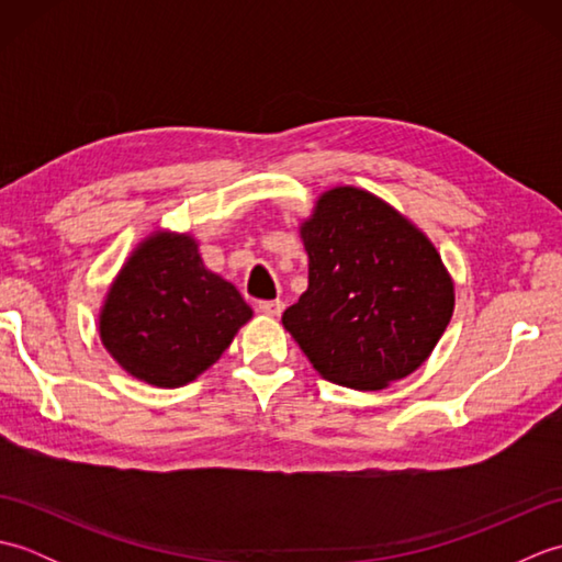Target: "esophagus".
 <instances>
[{
	"label": "esophagus",
	"instance_id": "esophagus-1",
	"mask_svg": "<svg viewBox=\"0 0 562 562\" xmlns=\"http://www.w3.org/2000/svg\"><path fill=\"white\" fill-rule=\"evenodd\" d=\"M282 308H284V304L280 300H268V302L258 304V312L266 314V316H280Z\"/></svg>",
	"mask_w": 562,
	"mask_h": 562
}]
</instances>
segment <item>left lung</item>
<instances>
[{"label": "left lung", "mask_w": 562, "mask_h": 562, "mask_svg": "<svg viewBox=\"0 0 562 562\" xmlns=\"http://www.w3.org/2000/svg\"><path fill=\"white\" fill-rule=\"evenodd\" d=\"M300 234L308 288L282 326L316 372L355 391L413 374L453 314V282L432 241L355 186L326 190Z\"/></svg>", "instance_id": "left-lung-1"}]
</instances>
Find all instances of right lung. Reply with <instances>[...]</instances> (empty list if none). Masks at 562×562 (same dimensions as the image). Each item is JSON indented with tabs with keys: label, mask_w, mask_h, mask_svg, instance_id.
Listing matches in <instances>:
<instances>
[{
	"label": "right lung",
	"mask_w": 562,
	"mask_h": 562,
	"mask_svg": "<svg viewBox=\"0 0 562 562\" xmlns=\"http://www.w3.org/2000/svg\"><path fill=\"white\" fill-rule=\"evenodd\" d=\"M250 316L234 284L205 268L193 236L157 232L117 272L99 333L127 374L178 389L217 362Z\"/></svg>",
	"instance_id": "add662e5"
}]
</instances>
